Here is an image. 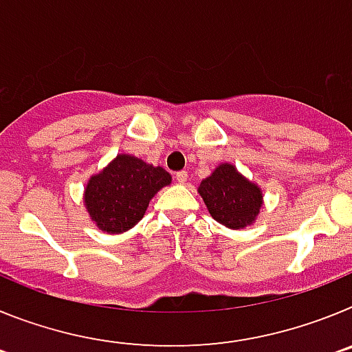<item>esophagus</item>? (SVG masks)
<instances>
[{"label":"esophagus","mask_w":352,"mask_h":352,"mask_svg":"<svg viewBox=\"0 0 352 352\" xmlns=\"http://www.w3.org/2000/svg\"><path fill=\"white\" fill-rule=\"evenodd\" d=\"M186 179H188V174H186V170H179V173H176V182L185 183Z\"/></svg>","instance_id":"obj_1"}]
</instances>
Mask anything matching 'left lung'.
I'll return each instance as SVG.
<instances>
[{
  "mask_svg": "<svg viewBox=\"0 0 352 352\" xmlns=\"http://www.w3.org/2000/svg\"><path fill=\"white\" fill-rule=\"evenodd\" d=\"M208 211L229 229H243L254 223L263 208V190L248 182L232 164H220L199 185Z\"/></svg>",
  "mask_w": 352,
  "mask_h": 352,
  "instance_id": "obj_1",
  "label": "left lung"
}]
</instances>
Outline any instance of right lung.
Returning a JSON list of instances; mask_svg holds the SVG:
<instances>
[{
  "label": "right lung",
  "mask_w": 352,
  "mask_h": 352,
  "mask_svg": "<svg viewBox=\"0 0 352 352\" xmlns=\"http://www.w3.org/2000/svg\"><path fill=\"white\" fill-rule=\"evenodd\" d=\"M170 183V174L132 155H118L91 176L84 190V206L100 231L120 234L144 217L149 201Z\"/></svg>",
  "instance_id": "add662e5"
}]
</instances>
